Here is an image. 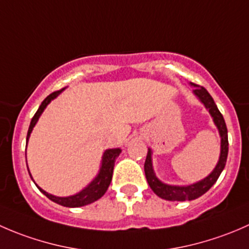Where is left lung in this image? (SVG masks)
Returning a JSON list of instances; mask_svg holds the SVG:
<instances>
[{"mask_svg":"<svg viewBox=\"0 0 249 249\" xmlns=\"http://www.w3.org/2000/svg\"><path fill=\"white\" fill-rule=\"evenodd\" d=\"M193 85L197 87L196 84ZM194 94L199 97L200 101L206 106V108L210 110L211 115L213 117V122H214L218 130H219L220 139H222L219 161H218L217 166H215V169L213 170L212 173L210 176H207L205 179L200 180V182L195 183V184L188 185V187H176V185L165 184V183L160 182L158 179L154 171H153L152 157H150L152 152H150V149L148 150V154L144 162V173L145 178L148 180V184H149V187L152 188V190L158 196L161 197V199L169 200V201H185V200H189L190 201V200L197 199L199 196H201L206 192H208L210 188L217 182L223 169L225 167V162H227L228 152H229V141H228V129L227 125H225L224 118H223L222 113L218 109L217 105L213 101L210 92L205 88H195Z\"/></svg>","mask_w":249,"mask_h":249,"instance_id":"1","label":"left lung"}]
</instances>
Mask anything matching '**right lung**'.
I'll use <instances>...</instances> for the list:
<instances>
[{"label":"right lung","instance_id":"1","mask_svg":"<svg viewBox=\"0 0 249 249\" xmlns=\"http://www.w3.org/2000/svg\"><path fill=\"white\" fill-rule=\"evenodd\" d=\"M65 88H62V89L52 92V94L48 95L46 99L43 100V102L41 104L39 108L37 109V112L35 113L34 118L31 119V123H30L26 141H29L30 134H31L32 129H34V126L36 125L39 115L42 114V112H43L44 108L48 106V104H49L53 99H55V97H56ZM120 152H122V150H120L119 148H115V149H107L106 152L104 153V157H102V165L97 177L95 178V179L92 180V182L90 183L85 189H83L82 192L78 193L76 195H72V196H67V197H59V196H54V195L52 194H48L47 192H44L43 189H41V188L36 184L37 188H38V189L46 195L48 199L59 203V205L65 206V207H80V206L89 205V203L96 201V200H99L100 197L104 196L105 193H106L107 189H108L110 180H112L113 169H114V161L115 159L119 157Z\"/></svg>","mask_w":249,"mask_h":249}]
</instances>
